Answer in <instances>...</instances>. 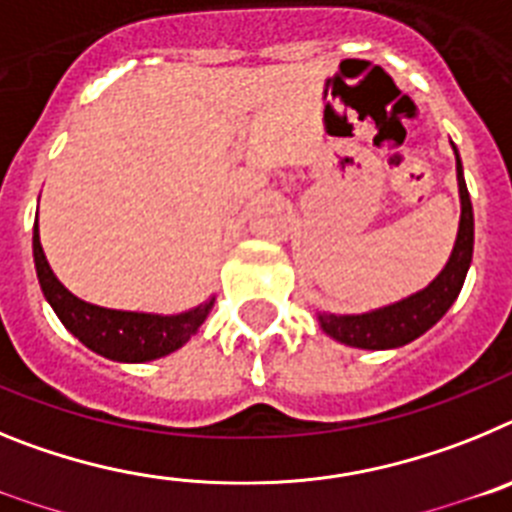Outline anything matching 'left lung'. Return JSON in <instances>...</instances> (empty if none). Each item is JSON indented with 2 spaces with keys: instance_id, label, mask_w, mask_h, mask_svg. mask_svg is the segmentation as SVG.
Wrapping results in <instances>:
<instances>
[{
  "instance_id": "left-lung-1",
  "label": "left lung",
  "mask_w": 512,
  "mask_h": 512,
  "mask_svg": "<svg viewBox=\"0 0 512 512\" xmlns=\"http://www.w3.org/2000/svg\"><path fill=\"white\" fill-rule=\"evenodd\" d=\"M456 182H459L461 217L456 241L451 248V256L436 279L415 295L405 297L400 302H392L387 307L359 312V315H336V312H318V323L323 333L336 338L338 343L354 348H369V351H384V348H400L405 343L420 338L428 328L449 312L454 300L459 297L464 279H467L469 264H472L474 251V212L469 200L467 182H464V169L456 146Z\"/></svg>"
}]
</instances>
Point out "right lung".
<instances>
[{
  "label": "right lung",
  "mask_w": 512,
  "mask_h": 512,
  "mask_svg": "<svg viewBox=\"0 0 512 512\" xmlns=\"http://www.w3.org/2000/svg\"><path fill=\"white\" fill-rule=\"evenodd\" d=\"M33 259L45 300L53 307L58 320L66 325V330L74 333L84 346L92 348L94 354L122 361V364H143V361L161 359L176 348H182L200 330L215 305V297H210L187 312L156 315V312L110 310V307L79 300L58 282L51 264L45 259L38 220L33 228Z\"/></svg>",
  "instance_id": "right-lung-1"
}]
</instances>
